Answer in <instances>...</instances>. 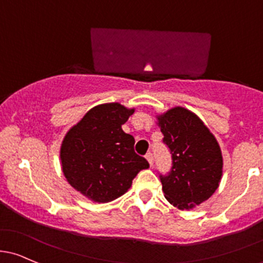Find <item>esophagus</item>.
<instances>
[{"instance_id": "34e87169", "label": "esophagus", "mask_w": 263, "mask_h": 263, "mask_svg": "<svg viewBox=\"0 0 263 263\" xmlns=\"http://www.w3.org/2000/svg\"><path fill=\"white\" fill-rule=\"evenodd\" d=\"M146 160H147V161H148V164H150V166H153V164H154V157H153V154L148 153L147 155H146Z\"/></svg>"}]
</instances>
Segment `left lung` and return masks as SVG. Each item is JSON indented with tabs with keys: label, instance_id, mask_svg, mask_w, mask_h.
<instances>
[{
	"label": "left lung",
	"instance_id": "1",
	"mask_svg": "<svg viewBox=\"0 0 263 263\" xmlns=\"http://www.w3.org/2000/svg\"><path fill=\"white\" fill-rule=\"evenodd\" d=\"M156 118L173 155L170 174L160 176L165 198L180 211L194 209L219 186L223 174L219 143L203 121L184 107H174Z\"/></svg>",
	"mask_w": 263,
	"mask_h": 263
}]
</instances>
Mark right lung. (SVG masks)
Returning <instances> with one entry per match:
<instances>
[{
  "label": "right lung",
  "mask_w": 263,
  "mask_h": 263,
  "mask_svg": "<svg viewBox=\"0 0 263 263\" xmlns=\"http://www.w3.org/2000/svg\"><path fill=\"white\" fill-rule=\"evenodd\" d=\"M135 108L121 103L93 107L63 139L60 161L71 187L96 203H108L122 197L141 170L148 168L146 159L135 153V139L122 129Z\"/></svg>",
  "instance_id": "1"
}]
</instances>
